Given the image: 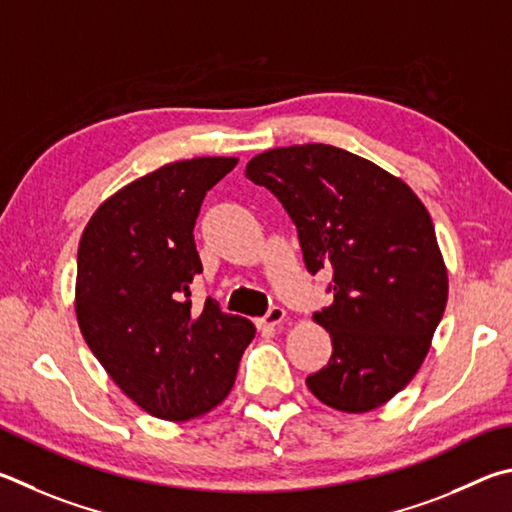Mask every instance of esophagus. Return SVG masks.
<instances>
[{"instance_id":"1","label":"esophagus","mask_w":512,"mask_h":512,"mask_svg":"<svg viewBox=\"0 0 512 512\" xmlns=\"http://www.w3.org/2000/svg\"><path fill=\"white\" fill-rule=\"evenodd\" d=\"M283 319H285V310L281 306H272L270 310H267L265 317L256 321V326L258 328H276L283 324Z\"/></svg>"}]
</instances>
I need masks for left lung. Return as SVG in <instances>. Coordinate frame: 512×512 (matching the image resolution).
<instances>
[{
    "label": "left lung",
    "instance_id": "left-lung-1",
    "mask_svg": "<svg viewBox=\"0 0 512 512\" xmlns=\"http://www.w3.org/2000/svg\"><path fill=\"white\" fill-rule=\"evenodd\" d=\"M297 224L308 272H333V303L312 319L333 342L308 389L324 405L364 414L418 373L447 303V267L425 204L400 177L353 152L306 143L249 161Z\"/></svg>",
    "mask_w": 512,
    "mask_h": 512
}]
</instances>
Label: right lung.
I'll use <instances>...</instances> for the list:
<instances>
[{
	"mask_svg": "<svg viewBox=\"0 0 512 512\" xmlns=\"http://www.w3.org/2000/svg\"><path fill=\"white\" fill-rule=\"evenodd\" d=\"M236 157H195L134 179L98 206L78 245L76 319L89 351L125 396L161 420L209 414L229 396L249 319L206 299L193 227L206 191Z\"/></svg>",
	"mask_w": 512,
	"mask_h": 512,
	"instance_id": "obj_1",
	"label": "right lung"
}]
</instances>
